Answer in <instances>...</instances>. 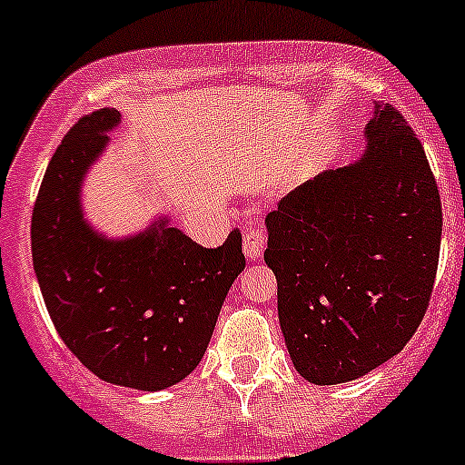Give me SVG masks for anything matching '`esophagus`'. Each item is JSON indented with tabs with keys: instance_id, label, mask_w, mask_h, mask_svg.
I'll list each match as a JSON object with an SVG mask.
<instances>
[{
	"instance_id": "34e87169",
	"label": "esophagus",
	"mask_w": 465,
	"mask_h": 465,
	"mask_svg": "<svg viewBox=\"0 0 465 465\" xmlns=\"http://www.w3.org/2000/svg\"><path fill=\"white\" fill-rule=\"evenodd\" d=\"M265 233H262L261 227L256 224H247L245 233H242V250H245L247 259L256 261L261 259L262 250H265Z\"/></svg>"
}]
</instances>
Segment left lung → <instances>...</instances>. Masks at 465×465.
I'll return each instance as SVG.
<instances>
[{
  "mask_svg": "<svg viewBox=\"0 0 465 465\" xmlns=\"http://www.w3.org/2000/svg\"><path fill=\"white\" fill-rule=\"evenodd\" d=\"M367 153L290 191L267 213L279 322L308 382L355 380L401 353L432 297L439 186L405 116L376 103Z\"/></svg>",
  "mask_w": 465,
  "mask_h": 465,
  "instance_id": "obj_1",
  "label": "left lung"
}]
</instances>
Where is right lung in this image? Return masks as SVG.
Returning a JSON list of instances; mask_svg holds the SVG:
<instances>
[{"label": "right lung", "instance_id": "1", "mask_svg": "<svg viewBox=\"0 0 465 465\" xmlns=\"http://www.w3.org/2000/svg\"><path fill=\"white\" fill-rule=\"evenodd\" d=\"M119 116L112 107L85 114L51 157L33 206V267L55 331L94 376L159 391L200 364L245 254L238 229L220 247L168 220L125 241L89 229L81 182Z\"/></svg>", "mask_w": 465, "mask_h": 465}]
</instances>
